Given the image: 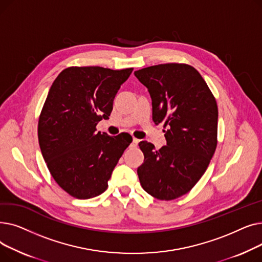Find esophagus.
<instances>
[{"instance_id": "esophagus-1", "label": "esophagus", "mask_w": 262, "mask_h": 262, "mask_svg": "<svg viewBox=\"0 0 262 262\" xmlns=\"http://www.w3.org/2000/svg\"><path fill=\"white\" fill-rule=\"evenodd\" d=\"M138 142H139V140H138V139L133 138V141H132V146H137V145H138Z\"/></svg>"}]
</instances>
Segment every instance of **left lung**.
<instances>
[{"mask_svg":"<svg viewBox=\"0 0 262 262\" xmlns=\"http://www.w3.org/2000/svg\"><path fill=\"white\" fill-rule=\"evenodd\" d=\"M150 95L155 124L164 123L167 145L141 141L144 161L137 170L142 188L171 201L193 188L216 148L217 105L198 70L186 63H163L135 71Z\"/></svg>","mask_w":262,"mask_h":262,"instance_id":"obj_1","label":"left lung"}]
</instances>
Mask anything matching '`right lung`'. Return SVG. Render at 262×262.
Returning <instances> with one entry per match:
<instances>
[{
	"instance_id": "add662e5",
	"label": "right lung",
	"mask_w": 262,
	"mask_h": 262,
	"mask_svg": "<svg viewBox=\"0 0 262 262\" xmlns=\"http://www.w3.org/2000/svg\"><path fill=\"white\" fill-rule=\"evenodd\" d=\"M133 68L70 67L50 88L38 122V139L48 169L60 188L79 200L102 194L125 148L127 133H96L109 119L114 99Z\"/></svg>"
}]
</instances>
